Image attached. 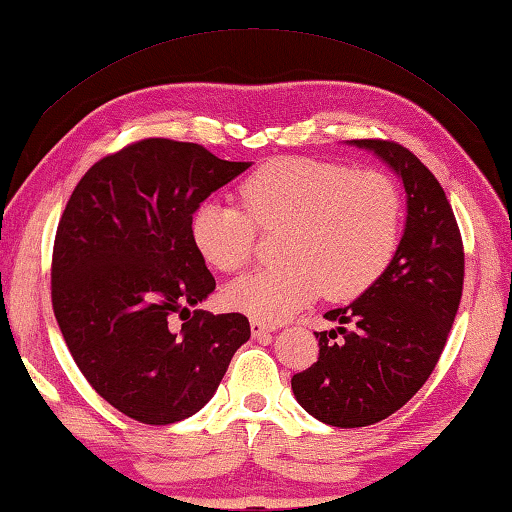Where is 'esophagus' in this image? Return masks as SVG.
<instances>
[{
	"label": "esophagus",
	"instance_id": "obj_1",
	"mask_svg": "<svg viewBox=\"0 0 512 512\" xmlns=\"http://www.w3.org/2000/svg\"><path fill=\"white\" fill-rule=\"evenodd\" d=\"M273 330L275 328L271 326V323H264V321H259V319H250V332H253L255 339H266Z\"/></svg>",
	"mask_w": 512,
	"mask_h": 512
}]
</instances>
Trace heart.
Listing matches in <instances>:
<instances>
[{"label": "heart", "instance_id": "1", "mask_svg": "<svg viewBox=\"0 0 512 512\" xmlns=\"http://www.w3.org/2000/svg\"><path fill=\"white\" fill-rule=\"evenodd\" d=\"M234 200L207 198L191 216V239L207 264L237 273L255 255L257 225H289L287 264L227 287V305L253 319L285 321L323 291L348 300L367 291L392 262L401 237V193L380 170L282 157L255 168Z\"/></svg>", "mask_w": 512, "mask_h": 512}]
</instances>
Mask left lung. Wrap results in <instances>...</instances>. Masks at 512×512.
<instances>
[{
  "label": "left lung",
  "mask_w": 512,
  "mask_h": 512,
  "mask_svg": "<svg viewBox=\"0 0 512 512\" xmlns=\"http://www.w3.org/2000/svg\"><path fill=\"white\" fill-rule=\"evenodd\" d=\"M353 143L401 175L408 218L385 273L351 305L323 314L335 328L314 332L319 358L291 378L296 401L337 428L378 424L419 392L444 351L465 280L460 227L431 170L394 141Z\"/></svg>",
  "instance_id": "1"
}]
</instances>
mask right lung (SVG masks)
I'll use <instances>...</instances> for the list:
<instances>
[{"mask_svg":"<svg viewBox=\"0 0 512 512\" xmlns=\"http://www.w3.org/2000/svg\"><path fill=\"white\" fill-rule=\"evenodd\" d=\"M246 168L198 143L143 139L88 168L63 209L52 253L56 323L95 392L141 424L196 415L248 342L243 314L191 312L216 289L191 216ZM173 315L182 329L169 326Z\"/></svg>","mask_w":512,"mask_h":512,"instance_id":"obj_1","label":"right lung"}]
</instances>
